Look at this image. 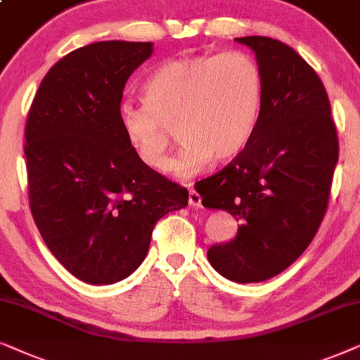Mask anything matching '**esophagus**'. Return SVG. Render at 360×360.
<instances>
[{
  "mask_svg": "<svg viewBox=\"0 0 360 360\" xmlns=\"http://www.w3.org/2000/svg\"><path fill=\"white\" fill-rule=\"evenodd\" d=\"M188 202H189L191 207H199L200 202H202V198H200V194L195 193L194 189H191V191H189V199H188Z\"/></svg>",
  "mask_w": 360,
  "mask_h": 360,
  "instance_id": "esophagus-1",
  "label": "esophagus"
}]
</instances>
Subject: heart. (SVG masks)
<instances>
[{
    "mask_svg": "<svg viewBox=\"0 0 360 360\" xmlns=\"http://www.w3.org/2000/svg\"><path fill=\"white\" fill-rule=\"evenodd\" d=\"M143 107L123 105L120 127L143 165L165 171L172 130L183 140L171 169L189 177L237 158L255 135L263 75L253 57L232 51L161 64L141 87Z\"/></svg>",
    "mask_w": 360,
    "mask_h": 360,
    "instance_id": "1",
    "label": "heart"
}]
</instances>
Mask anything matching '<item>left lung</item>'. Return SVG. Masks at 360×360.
I'll use <instances>...</instances> for the list:
<instances>
[{"label": "left lung", "instance_id": "obj_1", "mask_svg": "<svg viewBox=\"0 0 360 360\" xmlns=\"http://www.w3.org/2000/svg\"><path fill=\"white\" fill-rule=\"evenodd\" d=\"M255 52L263 103L255 135L222 171L195 184L202 205L240 222L237 236L207 250L236 283H258L300 258L328 209L339 158L328 94L295 49L265 36L237 37Z\"/></svg>", "mask_w": 360, "mask_h": 360}]
</instances>
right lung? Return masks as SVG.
<instances>
[{
    "mask_svg": "<svg viewBox=\"0 0 360 360\" xmlns=\"http://www.w3.org/2000/svg\"><path fill=\"white\" fill-rule=\"evenodd\" d=\"M153 42L100 41L51 67L26 122L30 205L46 245L79 280L112 285L145 260L151 233L189 193L138 160L120 127L130 75Z\"/></svg>",
    "mask_w": 360,
    "mask_h": 360,
    "instance_id": "add662e5",
    "label": "right lung"
}]
</instances>
